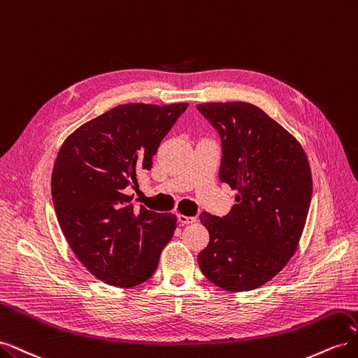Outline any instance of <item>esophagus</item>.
Returning <instances> with one entry per match:
<instances>
[{"label": "esophagus", "mask_w": 358, "mask_h": 358, "mask_svg": "<svg viewBox=\"0 0 358 358\" xmlns=\"http://www.w3.org/2000/svg\"><path fill=\"white\" fill-rule=\"evenodd\" d=\"M178 221L180 225H188V224H192L196 222V218H192V216H185V215H178Z\"/></svg>", "instance_id": "1"}]
</instances>
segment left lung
Returning a JSON list of instances; mask_svg holds the SVG:
<instances>
[{
	"label": "left lung",
	"instance_id": "left-lung-1",
	"mask_svg": "<svg viewBox=\"0 0 358 358\" xmlns=\"http://www.w3.org/2000/svg\"><path fill=\"white\" fill-rule=\"evenodd\" d=\"M197 109L221 137L220 180L237 191L225 216L200 215L210 239L199 266L216 287L251 291L296 252L312 199L309 161L297 140L251 103Z\"/></svg>",
	"mask_w": 358,
	"mask_h": 358
}]
</instances>
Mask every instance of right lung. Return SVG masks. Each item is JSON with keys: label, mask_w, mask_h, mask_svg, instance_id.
<instances>
[{"label": "right lung", "mask_w": 358, "mask_h": 358, "mask_svg": "<svg viewBox=\"0 0 358 358\" xmlns=\"http://www.w3.org/2000/svg\"><path fill=\"white\" fill-rule=\"evenodd\" d=\"M131 103L80 125L62 143L52 171V200L61 230L79 262L103 282L131 288L154 275L176 230V216L143 206L127 189L152 169L161 140L187 110Z\"/></svg>", "instance_id": "obj_1"}]
</instances>
